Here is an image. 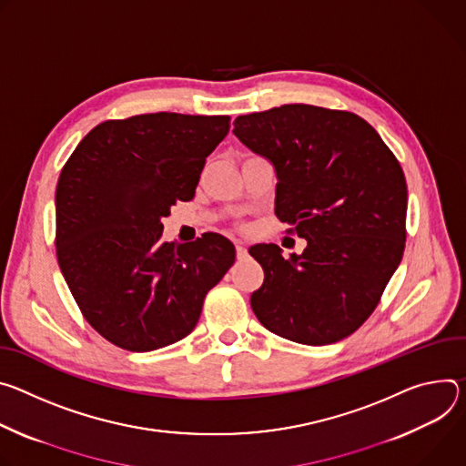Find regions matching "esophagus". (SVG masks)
I'll list each match as a JSON object with an SVG mask.
<instances>
[{
	"label": "esophagus",
	"mask_w": 466,
	"mask_h": 466,
	"mask_svg": "<svg viewBox=\"0 0 466 466\" xmlns=\"http://www.w3.org/2000/svg\"><path fill=\"white\" fill-rule=\"evenodd\" d=\"M235 248H237V259H244V257L248 255L246 246H244L242 242H237V244H235Z\"/></svg>",
	"instance_id": "1"
}]
</instances>
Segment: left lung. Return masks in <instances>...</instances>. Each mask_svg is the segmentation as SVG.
<instances>
[{
	"instance_id": "left-lung-1",
	"label": "left lung",
	"mask_w": 466,
	"mask_h": 466,
	"mask_svg": "<svg viewBox=\"0 0 466 466\" xmlns=\"http://www.w3.org/2000/svg\"><path fill=\"white\" fill-rule=\"evenodd\" d=\"M235 137L272 163L276 215L307 248L289 259L255 244L265 281L251 309L272 333L309 346L351 335L376 309L405 248L400 163L360 116L303 103L237 116Z\"/></svg>"
}]
</instances>
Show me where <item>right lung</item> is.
I'll use <instances>...</instances> for the list:
<instances>
[{
    "label": "right lung",
    "instance_id": "1",
    "mask_svg": "<svg viewBox=\"0 0 466 466\" xmlns=\"http://www.w3.org/2000/svg\"><path fill=\"white\" fill-rule=\"evenodd\" d=\"M229 116L138 115L96 126L74 149L57 190V259L86 322L129 351L185 339L205 294L235 263L218 233L163 242V218L194 198Z\"/></svg>",
    "mask_w": 466,
    "mask_h": 466
}]
</instances>
